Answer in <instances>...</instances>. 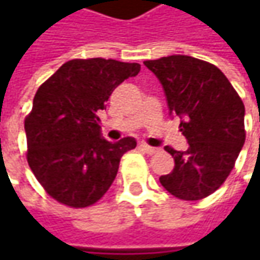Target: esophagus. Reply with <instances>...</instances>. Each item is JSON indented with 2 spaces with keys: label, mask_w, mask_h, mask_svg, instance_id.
Segmentation results:
<instances>
[{
  "label": "esophagus",
  "mask_w": 260,
  "mask_h": 260,
  "mask_svg": "<svg viewBox=\"0 0 260 260\" xmlns=\"http://www.w3.org/2000/svg\"><path fill=\"white\" fill-rule=\"evenodd\" d=\"M143 152H146V153H149V155H153V153H156L159 149L157 147H152V146L146 145V143H140V146H139Z\"/></svg>",
  "instance_id": "1"
}]
</instances>
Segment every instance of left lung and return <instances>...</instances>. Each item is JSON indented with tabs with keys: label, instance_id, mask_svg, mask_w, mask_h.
<instances>
[{
	"label": "left lung",
	"instance_id": "left-lung-1",
	"mask_svg": "<svg viewBox=\"0 0 260 260\" xmlns=\"http://www.w3.org/2000/svg\"><path fill=\"white\" fill-rule=\"evenodd\" d=\"M164 86L169 114L181 118L185 152L166 146L172 172L159 178L169 194L185 201L203 200L230 175L245 145V105L217 68L192 56L146 60Z\"/></svg>",
	"mask_w": 260,
	"mask_h": 260
}]
</instances>
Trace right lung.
<instances>
[{"label":"right lung","mask_w":260,"mask_h":260,"mask_svg":"<svg viewBox=\"0 0 260 260\" xmlns=\"http://www.w3.org/2000/svg\"><path fill=\"white\" fill-rule=\"evenodd\" d=\"M139 72V63L74 59L37 89L24 121L27 162L56 201L84 208L114 182L121 156L137 143L135 137L103 139L96 113L117 86Z\"/></svg>","instance_id":"1"}]
</instances>
